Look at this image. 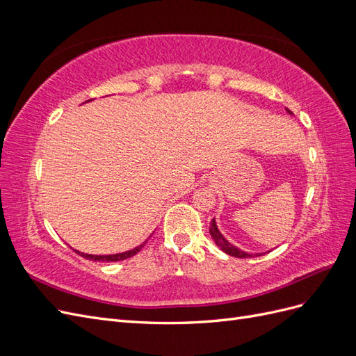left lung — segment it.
Segmentation results:
<instances>
[{
	"label": "left lung",
	"instance_id": "obj_1",
	"mask_svg": "<svg viewBox=\"0 0 356 356\" xmlns=\"http://www.w3.org/2000/svg\"><path fill=\"white\" fill-rule=\"evenodd\" d=\"M286 111H288L289 114H293V113H291L288 108H286ZM209 233H211V236H212V239L215 241V243H217V246H220V250H221V251H224L225 254L232 255V257H238V258H248V257L263 255V254H248V252H245V251H241L239 248L233 246V245H232V243H230L227 239H225L224 236L221 234V232L218 230V227H217V222H215V220H212V222H211Z\"/></svg>",
	"mask_w": 356,
	"mask_h": 356
}]
</instances>
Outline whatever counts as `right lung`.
I'll return each mask as SVG.
<instances>
[{
  "mask_svg": "<svg viewBox=\"0 0 356 356\" xmlns=\"http://www.w3.org/2000/svg\"><path fill=\"white\" fill-rule=\"evenodd\" d=\"M145 242L141 243L139 246H136V248H134V250H131V251L120 252V254H113V255H92V254H84V252H80V251H75V252L81 255L83 258H86V260H92V261H122V260H126V258L134 257L135 254L141 251V248L145 245Z\"/></svg>",
  "mask_w": 356,
  "mask_h": 356,
  "instance_id": "obj_1",
  "label": "right lung"
}]
</instances>
